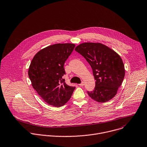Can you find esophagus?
Instances as JSON below:
<instances>
[{
    "label": "esophagus",
    "instance_id": "1",
    "mask_svg": "<svg viewBox=\"0 0 147 147\" xmlns=\"http://www.w3.org/2000/svg\"><path fill=\"white\" fill-rule=\"evenodd\" d=\"M80 86H84V85H85V83H84V82H82L81 84H78Z\"/></svg>",
    "mask_w": 147,
    "mask_h": 147
}]
</instances>
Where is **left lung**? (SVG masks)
<instances>
[{
	"label": "left lung",
	"mask_w": 147,
	"mask_h": 147,
	"mask_svg": "<svg viewBox=\"0 0 147 147\" xmlns=\"http://www.w3.org/2000/svg\"><path fill=\"white\" fill-rule=\"evenodd\" d=\"M75 50L90 65L94 77L95 87L88 94L99 103H105L115 96L125 74L120 56L109 47L100 42H84Z\"/></svg>",
	"instance_id": "1"
}]
</instances>
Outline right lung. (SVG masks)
Here are the masks:
<instances>
[{"label": "right lung", "instance_id": "obj_1", "mask_svg": "<svg viewBox=\"0 0 147 147\" xmlns=\"http://www.w3.org/2000/svg\"><path fill=\"white\" fill-rule=\"evenodd\" d=\"M74 47L71 43L53 44L39 51L32 60L28 70L32 85L49 105H65L76 88L67 85L63 78L65 62Z\"/></svg>", "mask_w": 147, "mask_h": 147}]
</instances>
